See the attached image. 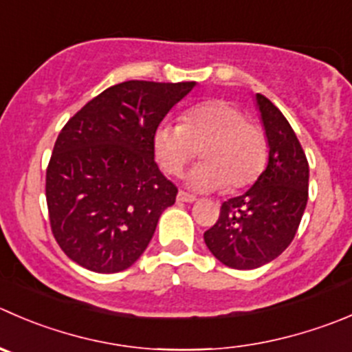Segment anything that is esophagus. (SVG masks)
Listing matches in <instances>:
<instances>
[{
  "instance_id": "obj_1",
  "label": "esophagus",
  "mask_w": 352,
  "mask_h": 352,
  "mask_svg": "<svg viewBox=\"0 0 352 352\" xmlns=\"http://www.w3.org/2000/svg\"><path fill=\"white\" fill-rule=\"evenodd\" d=\"M177 201H180V203H194V201H196V196H192V194H187V192H184V190H180V192L177 194Z\"/></svg>"
}]
</instances>
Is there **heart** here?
I'll return each mask as SVG.
<instances>
[{
	"label": "heart",
	"instance_id": "b5f03b06",
	"mask_svg": "<svg viewBox=\"0 0 352 352\" xmlns=\"http://www.w3.org/2000/svg\"><path fill=\"white\" fill-rule=\"evenodd\" d=\"M153 146L160 165L172 175H179L203 148L206 163L187 175V186L194 190H218L227 184L242 189L258 179L267 162L261 131L223 100L189 108L182 124L163 122L155 131Z\"/></svg>",
	"mask_w": 352,
	"mask_h": 352
}]
</instances>
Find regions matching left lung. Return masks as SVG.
<instances>
[{
    "mask_svg": "<svg viewBox=\"0 0 352 352\" xmlns=\"http://www.w3.org/2000/svg\"><path fill=\"white\" fill-rule=\"evenodd\" d=\"M268 142V163L252 187L225 201L217 223L204 232L211 254L235 270L274 261L294 239L308 203L309 166L282 111L256 94Z\"/></svg>",
    "mask_w": 352,
    "mask_h": 352,
    "instance_id": "1",
    "label": "left lung"
}]
</instances>
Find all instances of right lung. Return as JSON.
I'll return each mask as SVG.
<instances>
[{
  "instance_id": "right-lung-1",
  "label": "right lung",
  "mask_w": 352,
  "mask_h": 352,
  "mask_svg": "<svg viewBox=\"0 0 352 352\" xmlns=\"http://www.w3.org/2000/svg\"><path fill=\"white\" fill-rule=\"evenodd\" d=\"M196 82L111 85L61 129L46 170L54 239L96 274L127 270L146 251L177 187L155 162L153 135Z\"/></svg>"
}]
</instances>
